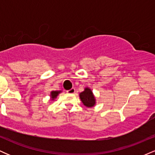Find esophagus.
<instances>
[{
    "label": "esophagus",
    "instance_id": "obj_1",
    "mask_svg": "<svg viewBox=\"0 0 155 155\" xmlns=\"http://www.w3.org/2000/svg\"><path fill=\"white\" fill-rule=\"evenodd\" d=\"M75 92H76V90L74 88H72V89H71V90H67V92L69 94H74L75 93Z\"/></svg>",
    "mask_w": 155,
    "mask_h": 155
}]
</instances>
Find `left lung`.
<instances>
[{"label": "left lung", "instance_id": "obj_1", "mask_svg": "<svg viewBox=\"0 0 155 155\" xmlns=\"http://www.w3.org/2000/svg\"><path fill=\"white\" fill-rule=\"evenodd\" d=\"M79 97L81 99L82 104L86 107L92 108L95 106L96 99L93 92L90 87H85L84 90L81 93H79Z\"/></svg>", "mask_w": 155, "mask_h": 155}]
</instances>
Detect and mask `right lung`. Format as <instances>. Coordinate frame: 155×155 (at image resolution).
<instances>
[{
    "instance_id": "right-lung-1",
    "label": "right lung",
    "mask_w": 155,
    "mask_h": 155,
    "mask_svg": "<svg viewBox=\"0 0 155 155\" xmlns=\"http://www.w3.org/2000/svg\"><path fill=\"white\" fill-rule=\"evenodd\" d=\"M62 92V90H52V91H51L50 92V98L51 101H54L55 99L57 98V97H58V95H59L60 93H61Z\"/></svg>"
}]
</instances>
